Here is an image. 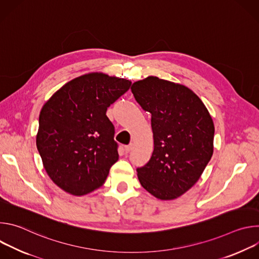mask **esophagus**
Segmentation results:
<instances>
[{"label":"esophagus","instance_id":"1","mask_svg":"<svg viewBox=\"0 0 259 259\" xmlns=\"http://www.w3.org/2000/svg\"><path fill=\"white\" fill-rule=\"evenodd\" d=\"M132 149H133V144L130 143L129 145H126V146H125V152H126V153H129Z\"/></svg>","mask_w":259,"mask_h":259}]
</instances>
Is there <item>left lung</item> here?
Returning a JSON list of instances; mask_svg holds the SVG:
<instances>
[{
    "label": "left lung",
    "mask_w": 259,
    "mask_h": 259,
    "mask_svg": "<svg viewBox=\"0 0 259 259\" xmlns=\"http://www.w3.org/2000/svg\"><path fill=\"white\" fill-rule=\"evenodd\" d=\"M131 91L152 115L154 152L137 176L160 200H174L199 180L213 155L214 124L207 107L187 86L147 77Z\"/></svg>",
    "instance_id": "8db88e82"
}]
</instances>
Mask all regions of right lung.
Masks as SVG:
<instances>
[{"mask_svg": "<svg viewBox=\"0 0 259 259\" xmlns=\"http://www.w3.org/2000/svg\"><path fill=\"white\" fill-rule=\"evenodd\" d=\"M131 82L90 72L63 85L43 105L36 147L44 168L62 191L84 196L99 189L119 159L107 107Z\"/></svg>", "mask_w": 259, "mask_h": 259, "instance_id": "obj_1", "label": "right lung"}]
</instances>
